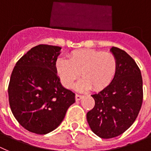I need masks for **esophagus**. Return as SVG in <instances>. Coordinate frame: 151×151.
Returning <instances> with one entry per match:
<instances>
[{"instance_id": "obj_1", "label": "esophagus", "mask_w": 151, "mask_h": 151, "mask_svg": "<svg viewBox=\"0 0 151 151\" xmlns=\"http://www.w3.org/2000/svg\"><path fill=\"white\" fill-rule=\"evenodd\" d=\"M82 98H83V96H81V95H79V94H76L75 95L76 101H79V100H81Z\"/></svg>"}]
</instances>
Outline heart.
<instances>
[{
    "label": "heart",
    "mask_w": 151,
    "mask_h": 151,
    "mask_svg": "<svg viewBox=\"0 0 151 151\" xmlns=\"http://www.w3.org/2000/svg\"><path fill=\"white\" fill-rule=\"evenodd\" d=\"M117 66L114 54L95 50L74 51L69 59L59 58L55 62L57 74L65 87H70L81 74L83 78L74 86L79 91L90 88L99 91L107 87L115 77Z\"/></svg>",
    "instance_id": "heart-1"
}]
</instances>
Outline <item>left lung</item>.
Wrapping results in <instances>:
<instances>
[{"mask_svg":"<svg viewBox=\"0 0 151 151\" xmlns=\"http://www.w3.org/2000/svg\"><path fill=\"white\" fill-rule=\"evenodd\" d=\"M117 60L112 82L92 95L95 106L86 114L92 131L101 138L121 135L135 122L143 101V82L139 68L124 50L111 49Z\"/></svg>","mask_w":151,"mask_h":151,"instance_id":"8db88e82","label":"left lung"}]
</instances>
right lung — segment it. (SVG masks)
I'll return each mask as SVG.
<instances>
[{"instance_id":"1","label":"right lung","mask_w":151,"mask_h":151,"mask_svg":"<svg viewBox=\"0 0 151 151\" xmlns=\"http://www.w3.org/2000/svg\"><path fill=\"white\" fill-rule=\"evenodd\" d=\"M60 47L40 44L16 62L8 86L12 113L22 127L45 135L62 123L75 94L62 86L55 62Z\"/></svg>"}]
</instances>
